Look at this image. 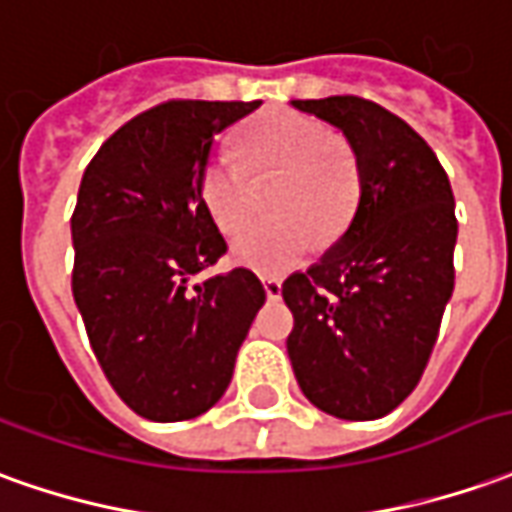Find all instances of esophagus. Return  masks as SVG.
<instances>
[{
  "label": "esophagus",
  "instance_id": "34e87169",
  "mask_svg": "<svg viewBox=\"0 0 512 512\" xmlns=\"http://www.w3.org/2000/svg\"><path fill=\"white\" fill-rule=\"evenodd\" d=\"M262 284H264V292H267V298H270V301L281 298V281H278V278H262Z\"/></svg>",
  "mask_w": 512,
  "mask_h": 512
}]
</instances>
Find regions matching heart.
I'll list each match as a JSON object with an SVG mask.
<instances>
[{
	"label": "heart",
	"instance_id": "obj_1",
	"mask_svg": "<svg viewBox=\"0 0 512 512\" xmlns=\"http://www.w3.org/2000/svg\"><path fill=\"white\" fill-rule=\"evenodd\" d=\"M239 158L253 181L278 178L270 209L281 220L253 225L234 239V259L276 276L312 248H329L354 214L359 169L351 147L323 122L298 111H267L239 136ZM231 155H214L200 172V197L222 234L245 228L256 211L248 173Z\"/></svg>",
	"mask_w": 512,
	"mask_h": 512
}]
</instances>
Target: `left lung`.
<instances>
[{
    "label": "left lung",
    "mask_w": 512,
    "mask_h": 512,
    "mask_svg": "<svg viewBox=\"0 0 512 512\" xmlns=\"http://www.w3.org/2000/svg\"><path fill=\"white\" fill-rule=\"evenodd\" d=\"M354 150L357 211L306 273L281 284L295 326V379L317 410L345 421L393 412L421 382L454 290V195L438 155L362 97L292 100Z\"/></svg>",
    "instance_id": "obj_1"
}]
</instances>
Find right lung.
Returning a JSON list of instances; mask_svg holds the SVG:
<instances>
[{"label": "right lung", "instance_id": "add662e5", "mask_svg": "<svg viewBox=\"0 0 512 512\" xmlns=\"http://www.w3.org/2000/svg\"><path fill=\"white\" fill-rule=\"evenodd\" d=\"M259 105L161 102L116 130L83 172L74 303L105 379L147 421L211 410L262 309V281L245 267L189 284L228 250L200 197L211 142Z\"/></svg>", "mask_w": 512, "mask_h": 512}]
</instances>
